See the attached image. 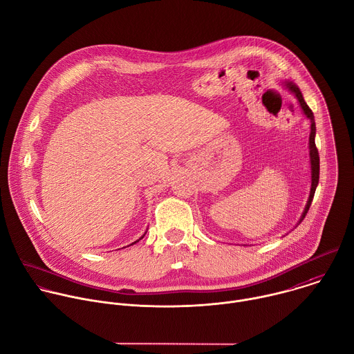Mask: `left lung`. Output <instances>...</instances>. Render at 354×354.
I'll use <instances>...</instances> for the list:
<instances>
[{
  "mask_svg": "<svg viewBox=\"0 0 354 354\" xmlns=\"http://www.w3.org/2000/svg\"><path fill=\"white\" fill-rule=\"evenodd\" d=\"M288 87L296 94V97H297V100H299V102H300V105H301L304 113L307 115V118L311 121V133H310V143H308V145H310V162H311V190H310V197H308L306 209H304L303 216H301V219H300V222H301V221L304 219V216H306V214H307L310 205H311V201H313V197H314V193H315L318 180H319V156H318V149H317L315 140H314V138H315L314 113H313V111L310 109V106L306 104V101H304V98H303L300 90H299L295 84H292V83H289Z\"/></svg>",
  "mask_w": 354,
  "mask_h": 354,
  "instance_id": "left-lung-1",
  "label": "left lung"
}]
</instances>
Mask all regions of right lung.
Segmentation results:
<instances>
[{
  "label": "right lung",
  "mask_w": 354,
  "mask_h": 354,
  "mask_svg": "<svg viewBox=\"0 0 354 354\" xmlns=\"http://www.w3.org/2000/svg\"><path fill=\"white\" fill-rule=\"evenodd\" d=\"M140 239H143V236H142V238H140ZM140 239H139V241H140ZM139 241H136V242H139ZM136 242H135V243H136ZM135 243H132V245H135Z\"/></svg>",
  "instance_id": "right-lung-1"
}]
</instances>
